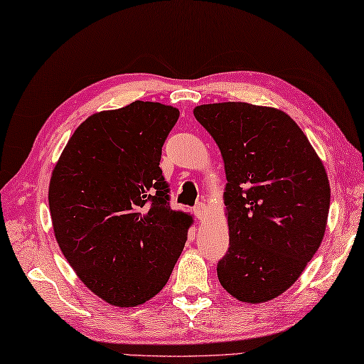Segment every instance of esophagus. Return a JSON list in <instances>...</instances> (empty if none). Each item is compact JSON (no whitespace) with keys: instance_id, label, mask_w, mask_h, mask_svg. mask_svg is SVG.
<instances>
[{"instance_id":"1","label":"esophagus","mask_w":364,"mask_h":364,"mask_svg":"<svg viewBox=\"0 0 364 364\" xmlns=\"http://www.w3.org/2000/svg\"><path fill=\"white\" fill-rule=\"evenodd\" d=\"M205 210H208V209H205V204H204V203H198V204L195 205V208H193L195 215H196L198 218H200V220H203V218H204Z\"/></svg>"}]
</instances>
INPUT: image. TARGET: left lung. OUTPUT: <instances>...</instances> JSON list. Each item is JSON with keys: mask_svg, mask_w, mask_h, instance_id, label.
<instances>
[{"mask_svg": "<svg viewBox=\"0 0 364 364\" xmlns=\"http://www.w3.org/2000/svg\"><path fill=\"white\" fill-rule=\"evenodd\" d=\"M225 163L230 247L217 264L242 303L277 298L296 282L323 239L330 182L296 122L274 107L215 102L193 109Z\"/></svg>", "mask_w": 364, "mask_h": 364, "instance_id": "obj_1", "label": "left lung"}]
</instances>
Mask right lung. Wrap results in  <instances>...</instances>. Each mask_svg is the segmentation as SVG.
Segmentation results:
<instances>
[{
    "mask_svg": "<svg viewBox=\"0 0 364 364\" xmlns=\"http://www.w3.org/2000/svg\"><path fill=\"white\" fill-rule=\"evenodd\" d=\"M179 109L134 101L82 122L55 164L49 208L57 242L79 279L117 307L166 285L191 215L173 210L160 169Z\"/></svg>",
    "mask_w": 364,
    "mask_h": 364,
    "instance_id": "right-lung-1",
    "label": "right lung"
}]
</instances>
